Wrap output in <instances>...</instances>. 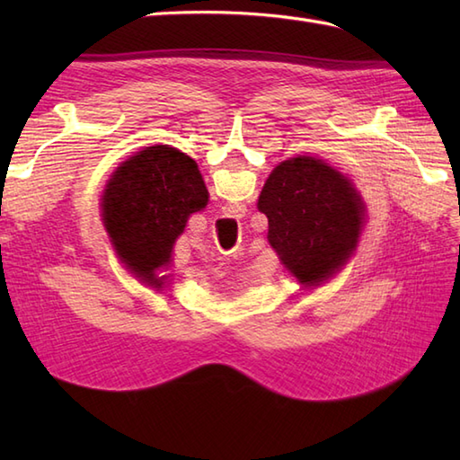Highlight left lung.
<instances>
[{
	"instance_id": "obj_1",
	"label": "left lung",
	"mask_w": 460,
	"mask_h": 460,
	"mask_svg": "<svg viewBox=\"0 0 460 460\" xmlns=\"http://www.w3.org/2000/svg\"><path fill=\"white\" fill-rule=\"evenodd\" d=\"M257 208L269 219V243L300 285L318 287L354 255L366 219L361 195L324 160L280 162L262 185Z\"/></svg>"
}]
</instances>
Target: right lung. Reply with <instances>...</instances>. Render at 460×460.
Instances as JSON below:
<instances>
[{
    "instance_id": "obj_1",
    "label": "right lung",
    "mask_w": 460,
    "mask_h": 460,
    "mask_svg": "<svg viewBox=\"0 0 460 460\" xmlns=\"http://www.w3.org/2000/svg\"><path fill=\"white\" fill-rule=\"evenodd\" d=\"M209 201L190 155L170 146H150L122 162L106 183L102 223L120 262L136 279L162 290L172 249L191 213Z\"/></svg>"
}]
</instances>
